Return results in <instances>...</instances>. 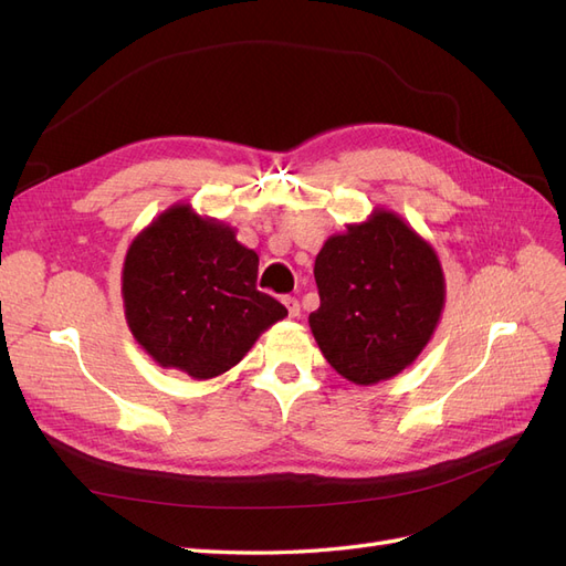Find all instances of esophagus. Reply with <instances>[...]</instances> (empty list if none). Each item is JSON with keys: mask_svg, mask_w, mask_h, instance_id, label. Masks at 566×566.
I'll return each instance as SVG.
<instances>
[{"mask_svg": "<svg viewBox=\"0 0 566 566\" xmlns=\"http://www.w3.org/2000/svg\"><path fill=\"white\" fill-rule=\"evenodd\" d=\"M283 304H285L290 318H297L300 316V302L295 297H283Z\"/></svg>", "mask_w": 566, "mask_h": 566, "instance_id": "1", "label": "esophagus"}]
</instances>
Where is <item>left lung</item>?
<instances>
[{"label":"left lung","instance_id":"1","mask_svg":"<svg viewBox=\"0 0 566 566\" xmlns=\"http://www.w3.org/2000/svg\"><path fill=\"white\" fill-rule=\"evenodd\" d=\"M321 306L310 314L321 354L354 385L406 370L432 339L447 279L430 241L387 208L333 233L316 254Z\"/></svg>","mask_w":566,"mask_h":566}]
</instances>
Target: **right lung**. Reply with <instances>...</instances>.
I'll return each instance as SVG.
<instances>
[{"label": "right lung", "instance_id": "obj_1", "mask_svg": "<svg viewBox=\"0 0 566 566\" xmlns=\"http://www.w3.org/2000/svg\"><path fill=\"white\" fill-rule=\"evenodd\" d=\"M260 256L227 221L175 202L134 235L123 264L125 321L163 368L212 380L287 316L256 290Z\"/></svg>", "mask_w": 566, "mask_h": 566}]
</instances>
